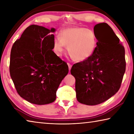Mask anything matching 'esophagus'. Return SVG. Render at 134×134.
<instances>
[{
	"mask_svg": "<svg viewBox=\"0 0 134 134\" xmlns=\"http://www.w3.org/2000/svg\"><path fill=\"white\" fill-rule=\"evenodd\" d=\"M67 64H68V66H69V70H70V69H71V68L72 67V65L70 64V63H67Z\"/></svg>",
	"mask_w": 134,
	"mask_h": 134,
	"instance_id": "1",
	"label": "esophagus"
}]
</instances>
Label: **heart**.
Masks as SVG:
<instances>
[{"mask_svg": "<svg viewBox=\"0 0 134 134\" xmlns=\"http://www.w3.org/2000/svg\"><path fill=\"white\" fill-rule=\"evenodd\" d=\"M97 45L96 35L92 31L85 28L65 29L60 33V38H55L54 47L55 53L61 56L64 46L71 57L78 62L87 60L93 54Z\"/></svg>", "mask_w": 134, "mask_h": 134, "instance_id": "heart-1", "label": "heart"}]
</instances>
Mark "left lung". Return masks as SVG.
<instances>
[{
    "label": "left lung",
    "instance_id": "1",
    "mask_svg": "<svg viewBox=\"0 0 134 134\" xmlns=\"http://www.w3.org/2000/svg\"><path fill=\"white\" fill-rule=\"evenodd\" d=\"M94 34L98 41L93 54L71 69L77 99L91 106L104 102L118 92L126 69L125 48L111 27L106 23L97 24Z\"/></svg>",
    "mask_w": 134,
    "mask_h": 134
}]
</instances>
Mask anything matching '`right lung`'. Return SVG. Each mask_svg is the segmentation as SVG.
<instances>
[{"mask_svg": "<svg viewBox=\"0 0 134 134\" xmlns=\"http://www.w3.org/2000/svg\"><path fill=\"white\" fill-rule=\"evenodd\" d=\"M55 29L31 25L13 44L9 71L18 93L29 102L46 105L55 101L56 92L69 72L66 63L54 48Z\"/></svg>", "mask_w": 134, "mask_h": 134, "instance_id": "right-lung-1", "label": "right lung"}]
</instances>
